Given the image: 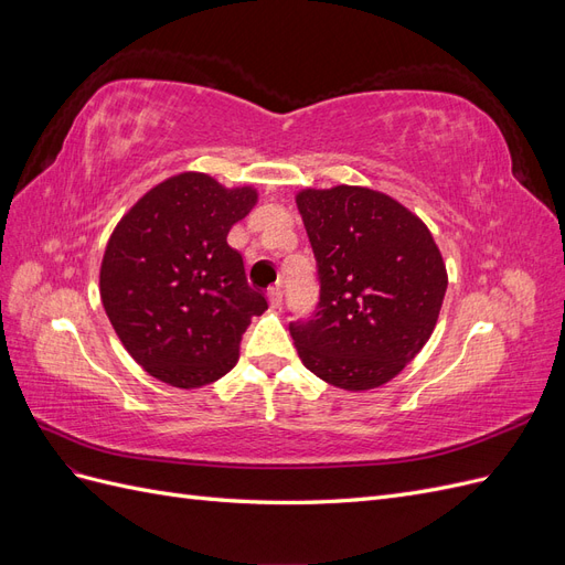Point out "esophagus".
Listing matches in <instances>:
<instances>
[{
    "label": "esophagus",
    "mask_w": 565,
    "mask_h": 565,
    "mask_svg": "<svg viewBox=\"0 0 565 565\" xmlns=\"http://www.w3.org/2000/svg\"><path fill=\"white\" fill-rule=\"evenodd\" d=\"M268 303H270V309H280L282 306V289L280 287L268 289Z\"/></svg>",
    "instance_id": "34e87169"
}]
</instances>
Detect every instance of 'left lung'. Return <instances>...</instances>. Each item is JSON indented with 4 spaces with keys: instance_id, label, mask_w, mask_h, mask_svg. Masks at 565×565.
Instances as JSON below:
<instances>
[{
    "instance_id": "1",
    "label": "left lung",
    "mask_w": 565,
    "mask_h": 565,
    "mask_svg": "<svg viewBox=\"0 0 565 565\" xmlns=\"http://www.w3.org/2000/svg\"><path fill=\"white\" fill-rule=\"evenodd\" d=\"M297 207L320 280L316 313L289 322L301 363L337 388H377L436 328L448 289L440 249L419 216L372 188H306Z\"/></svg>"
}]
</instances>
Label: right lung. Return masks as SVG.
<instances>
[{
    "label": "right lung",
    "instance_id": "1",
    "mask_svg": "<svg viewBox=\"0 0 565 565\" xmlns=\"http://www.w3.org/2000/svg\"><path fill=\"white\" fill-rule=\"evenodd\" d=\"M256 191L183 172L158 183L115 226L100 264V301L129 355L177 388L212 384L237 363L266 297L249 287L233 224Z\"/></svg>",
    "mask_w": 565,
    "mask_h": 565
}]
</instances>
